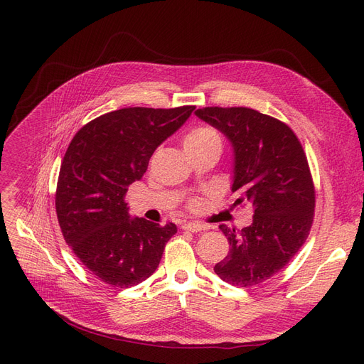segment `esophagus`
<instances>
[{
	"mask_svg": "<svg viewBox=\"0 0 364 364\" xmlns=\"http://www.w3.org/2000/svg\"><path fill=\"white\" fill-rule=\"evenodd\" d=\"M183 228H184V230H188V232H202V230H205L206 227L203 224H199V223H186L183 225Z\"/></svg>",
	"mask_w": 364,
	"mask_h": 364,
	"instance_id": "obj_1",
	"label": "esophagus"
}]
</instances>
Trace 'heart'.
Wrapping results in <instances>:
<instances>
[{
	"label": "heart",
	"mask_w": 364,
	"mask_h": 364,
	"mask_svg": "<svg viewBox=\"0 0 364 364\" xmlns=\"http://www.w3.org/2000/svg\"><path fill=\"white\" fill-rule=\"evenodd\" d=\"M183 146L188 155H195V153L213 146L221 147V137L215 128L208 125H198L186 134Z\"/></svg>",
	"instance_id": "heart-1"
}]
</instances>
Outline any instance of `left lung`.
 I'll list each match as a JSON object with an SVG mask.
<instances>
[{
	"instance_id": "8db88e82",
	"label": "left lung",
	"mask_w": 364,
	"mask_h": 364,
	"mask_svg": "<svg viewBox=\"0 0 364 364\" xmlns=\"http://www.w3.org/2000/svg\"><path fill=\"white\" fill-rule=\"evenodd\" d=\"M196 117L232 143L235 206L254 209L240 232L221 224L230 252L214 272L227 283L251 288L279 273L307 240L316 192L307 156L282 121L250 107H203Z\"/></svg>"
}]
</instances>
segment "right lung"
I'll list each match as a JSON object with an SVG mask.
<instances>
[{"label":"right lung","instance_id":"obj_1","mask_svg":"<svg viewBox=\"0 0 364 364\" xmlns=\"http://www.w3.org/2000/svg\"><path fill=\"white\" fill-rule=\"evenodd\" d=\"M195 106L125 107L102 114L72 139L59 172L55 213L66 243L106 284L127 289L150 277L177 225L128 214V186Z\"/></svg>","mask_w":364,"mask_h":364}]
</instances>
